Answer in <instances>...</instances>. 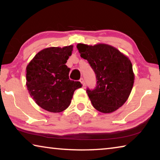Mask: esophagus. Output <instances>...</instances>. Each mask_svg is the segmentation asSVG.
Here are the masks:
<instances>
[{
	"mask_svg": "<svg viewBox=\"0 0 160 160\" xmlns=\"http://www.w3.org/2000/svg\"><path fill=\"white\" fill-rule=\"evenodd\" d=\"M80 82L82 83V87H85V80H84L83 78H80Z\"/></svg>",
	"mask_w": 160,
	"mask_h": 160,
	"instance_id": "obj_1",
	"label": "esophagus"
}]
</instances>
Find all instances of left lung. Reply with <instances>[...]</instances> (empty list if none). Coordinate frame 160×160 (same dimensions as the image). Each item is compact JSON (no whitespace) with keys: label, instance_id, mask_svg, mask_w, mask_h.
<instances>
[{"label":"left lung","instance_id":"left-lung-1","mask_svg":"<svg viewBox=\"0 0 160 160\" xmlns=\"http://www.w3.org/2000/svg\"><path fill=\"white\" fill-rule=\"evenodd\" d=\"M80 56L86 59L95 72L97 86L87 93L97 111L109 113L122 107L128 99L134 83L130 59L112 46L78 44Z\"/></svg>","mask_w":160,"mask_h":160}]
</instances>
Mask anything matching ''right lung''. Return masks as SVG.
Returning <instances> with one entry per match:
<instances>
[{
	"instance_id": "add662e5",
	"label": "right lung",
	"mask_w": 160,
	"mask_h": 160,
	"mask_svg": "<svg viewBox=\"0 0 160 160\" xmlns=\"http://www.w3.org/2000/svg\"><path fill=\"white\" fill-rule=\"evenodd\" d=\"M73 46L49 47L38 52L26 68L27 88L35 102L53 113L66 109L75 90L82 87L79 81L69 79L70 68L66 65Z\"/></svg>"
}]
</instances>
